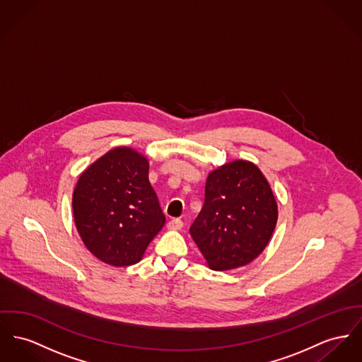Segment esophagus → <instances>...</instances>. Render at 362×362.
Returning a JSON list of instances; mask_svg holds the SVG:
<instances>
[{
	"instance_id": "esophagus-1",
	"label": "esophagus",
	"mask_w": 362,
	"mask_h": 362,
	"mask_svg": "<svg viewBox=\"0 0 362 362\" xmlns=\"http://www.w3.org/2000/svg\"><path fill=\"white\" fill-rule=\"evenodd\" d=\"M182 221L181 219H178V218H174V219H171L168 222V229L170 230H180L181 228H182Z\"/></svg>"
}]
</instances>
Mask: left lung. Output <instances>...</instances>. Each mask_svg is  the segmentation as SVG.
Segmentation results:
<instances>
[{"label":"left lung","instance_id":"8db88e82","mask_svg":"<svg viewBox=\"0 0 362 362\" xmlns=\"http://www.w3.org/2000/svg\"><path fill=\"white\" fill-rule=\"evenodd\" d=\"M204 192L189 232L206 264L217 272L248 265L265 250L279 218L264 173L236 159L209 174Z\"/></svg>","mask_w":362,"mask_h":362}]
</instances>
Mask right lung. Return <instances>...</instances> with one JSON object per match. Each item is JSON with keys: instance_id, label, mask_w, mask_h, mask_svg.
Segmentation results:
<instances>
[{"instance_id": "obj_1", "label": "right lung", "mask_w": 362, "mask_h": 362, "mask_svg": "<svg viewBox=\"0 0 362 362\" xmlns=\"http://www.w3.org/2000/svg\"><path fill=\"white\" fill-rule=\"evenodd\" d=\"M148 171L145 155L130 146H117L83 170L76 181V230L85 247L107 265L140 262L166 222Z\"/></svg>"}]
</instances>
